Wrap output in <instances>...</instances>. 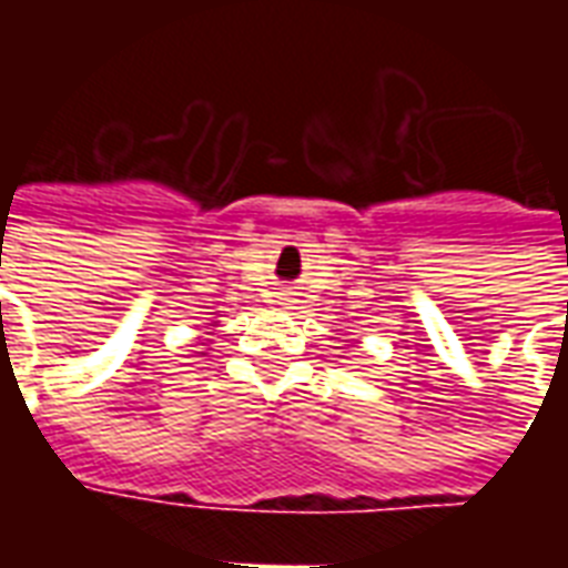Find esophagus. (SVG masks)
Returning a JSON list of instances; mask_svg holds the SVG:
<instances>
[{
  "mask_svg": "<svg viewBox=\"0 0 568 568\" xmlns=\"http://www.w3.org/2000/svg\"><path fill=\"white\" fill-rule=\"evenodd\" d=\"M276 295H280V304H283V307L292 304V292H276Z\"/></svg>",
  "mask_w": 568,
  "mask_h": 568,
  "instance_id": "obj_1",
  "label": "esophagus"
}]
</instances>
